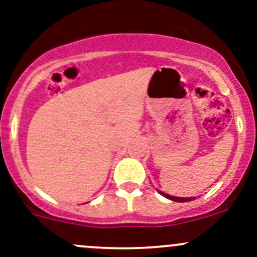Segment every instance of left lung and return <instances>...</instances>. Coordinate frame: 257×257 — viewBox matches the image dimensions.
Returning a JSON list of instances; mask_svg holds the SVG:
<instances>
[{"instance_id": "1", "label": "left lung", "mask_w": 257, "mask_h": 257, "mask_svg": "<svg viewBox=\"0 0 257 257\" xmlns=\"http://www.w3.org/2000/svg\"><path fill=\"white\" fill-rule=\"evenodd\" d=\"M159 191V190H158ZM160 194H162L163 196H165L167 199H169V200H173V201H177V203H185V201H191L194 200L195 198H179V196H172L169 195V194H165L163 193V191H159Z\"/></svg>"}]
</instances>
